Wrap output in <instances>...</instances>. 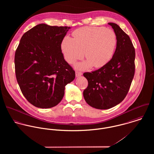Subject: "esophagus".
Returning a JSON list of instances; mask_svg holds the SVG:
<instances>
[{
    "instance_id": "obj_1",
    "label": "esophagus",
    "mask_w": 154,
    "mask_h": 154,
    "mask_svg": "<svg viewBox=\"0 0 154 154\" xmlns=\"http://www.w3.org/2000/svg\"><path fill=\"white\" fill-rule=\"evenodd\" d=\"M75 74H76V77H79V76H81L82 75V72H78V71H76L75 72Z\"/></svg>"
}]
</instances>
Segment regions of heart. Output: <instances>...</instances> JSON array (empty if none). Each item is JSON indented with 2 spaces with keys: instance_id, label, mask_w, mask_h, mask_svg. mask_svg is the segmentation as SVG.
Returning a JSON list of instances; mask_svg holds the SVG:
<instances>
[{
  "instance_id": "heart-1",
  "label": "heart",
  "mask_w": 154,
  "mask_h": 154,
  "mask_svg": "<svg viewBox=\"0 0 154 154\" xmlns=\"http://www.w3.org/2000/svg\"><path fill=\"white\" fill-rule=\"evenodd\" d=\"M72 35L73 38L65 37L61 43L62 53L68 63H75L85 54L87 60L78 63L77 68L85 69L92 65L99 68L106 65L112 58L117 41L112 29L85 26L76 29Z\"/></svg>"
}]
</instances>
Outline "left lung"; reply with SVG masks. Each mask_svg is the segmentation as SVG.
I'll return each mask as SVG.
<instances>
[{"mask_svg": "<svg viewBox=\"0 0 154 154\" xmlns=\"http://www.w3.org/2000/svg\"><path fill=\"white\" fill-rule=\"evenodd\" d=\"M108 24L117 35L112 57L99 69L84 73L88 82L83 92L84 99L90 106L100 110L112 108L125 99L135 70V50L130 37L116 23Z\"/></svg>", "mask_w": 154, "mask_h": 154, "instance_id": "1", "label": "left lung"}]
</instances>
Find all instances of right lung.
I'll use <instances>...</instances> for the list:
<instances>
[{"label":"right lung","instance_id":"obj_1","mask_svg":"<svg viewBox=\"0 0 154 154\" xmlns=\"http://www.w3.org/2000/svg\"><path fill=\"white\" fill-rule=\"evenodd\" d=\"M70 27L37 25L22 35L15 54L22 94L36 107L49 109L62 100L75 72L64 59L61 43Z\"/></svg>","mask_w":154,"mask_h":154}]
</instances>
